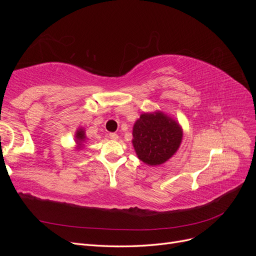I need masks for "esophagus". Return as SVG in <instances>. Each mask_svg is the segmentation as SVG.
<instances>
[{
	"label": "esophagus",
	"mask_w": 256,
	"mask_h": 256,
	"mask_svg": "<svg viewBox=\"0 0 256 256\" xmlns=\"http://www.w3.org/2000/svg\"><path fill=\"white\" fill-rule=\"evenodd\" d=\"M109 138H111V140H118V134H109Z\"/></svg>",
	"instance_id": "obj_1"
}]
</instances>
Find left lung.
I'll return each mask as SVG.
<instances>
[{
    "instance_id": "8db88e82",
    "label": "left lung",
    "mask_w": 256,
    "mask_h": 256,
    "mask_svg": "<svg viewBox=\"0 0 256 256\" xmlns=\"http://www.w3.org/2000/svg\"><path fill=\"white\" fill-rule=\"evenodd\" d=\"M132 144L138 158L148 166L164 164L180 148L182 130L164 112L143 113L134 126Z\"/></svg>"
}]
</instances>
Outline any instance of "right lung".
Listing matches in <instances>:
<instances>
[{
  "label": "right lung",
  "instance_id": "add662e5",
  "mask_svg": "<svg viewBox=\"0 0 256 256\" xmlns=\"http://www.w3.org/2000/svg\"><path fill=\"white\" fill-rule=\"evenodd\" d=\"M76 144L78 145H82V143L85 141V138H86V136H85V132H84V130L83 129H78L76 130Z\"/></svg>",
  "mask_w": 256,
  "mask_h": 256
}]
</instances>
